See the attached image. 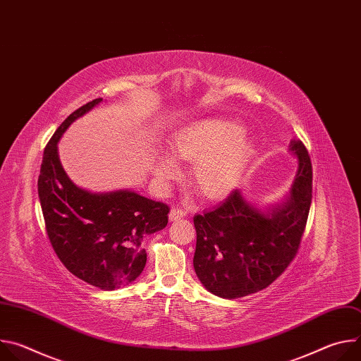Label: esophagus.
Masks as SVG:
<instances>
[{
  "mask_svg": "<svg viewBox=\"0 0 361 361\" xmlns=\"http://www.w3.org/2000/svg\"><path fill=\"white\" fill-rule=\"evenodd\" d=\"M184 216H185V212L183 209H180V207H174L170 212V220L171 221H176V220H178V219H181Z\"/></svg>",
  "mask_w": 361,
  "mask_h": 361,
  "instance_id": "1",
  "label": "esophagus"
}]
</instances>
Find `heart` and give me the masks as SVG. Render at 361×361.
Listing matches in <instances>:
<instances>
[{
    "label": "heart",
    "instance_id": "b5f03b06",
    "mask_svg": "<svg viewBox=\"0 0 361 361\" xmlns=\"http://www.w3.org/2000/svg\"><path fill=\"white\" fill-rule=\"evenodd\" d=\"M243 128L226 120H205L183 128L171 141L173 156L194 163L192 183L205 197L217 198L230 192L238 183L251 154L248 141L238 140ZM154 176L167 184L178 176L174 160L157 152L152 166Z\"/></svg>",
    "mask_w": 361,
    "mask_h": 361
}]
</instances>
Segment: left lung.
Wrapping results in <instances>:
<instances>
[{
  "instance_id": "1",
  "label": "left lung",
  "mask_w": 361,
  "mask_h": 361,
  "mask_svg": "<svg viewBox=\"0 0 361 361\" xmlns=\"http://www.w3.org/2000/svg\"><path fill=\"white\" fill-rule=\"evenodd\" d=\"M298 173L290 198L270 214L248 204L238 190L216 207L194 216V270L221 298H238L269 287L298 252L313 197V167L302 141L291 142Z\"/></svg>"
}]
</instances>
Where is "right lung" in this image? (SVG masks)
<instances>
[{"label":"right lung","mask_w":361,"mask_h":361,"mask_svg":"<svg viewBox=\"0 0 361 361\" xmlns=\"http://www.w3.org/2000/svg\"><path fill=\"white\" fill-rule=\"evenodd\" d=\"M101 99L88 101L71 113L48 141L38 197L48 240L66 269L94 287L116 290L133 283L144 270L142 238L167 226L170 207L133 191L92 194L67 177L57 142L75 118Z\"/></svg>","instance_id":"obj_1"}]
</instances>
